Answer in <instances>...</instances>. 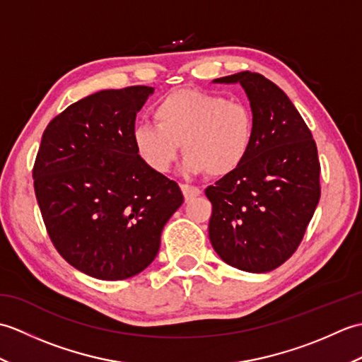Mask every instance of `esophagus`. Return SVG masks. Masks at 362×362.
Returning <instances> with one entry per match:
<instances>
[{
    "label": "esophagus",
    "instance_id": "34e87169",
    "mask_svg": "<svg viewBox=\"0 0 362 362\" xmlns=\"http://www.w3.org/2000/svg\"><path fill=\"white\" fill-rule=\"evenodd\" d=\"M180 189L183 193V197H185V201H191V199H194L201 194V189L193 185H180Z\"/></svg>",
    "mask_w": 362,
    "mask_h": 362
}]
</instances>
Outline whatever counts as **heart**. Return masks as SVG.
Wrapping results in <instances>:
<instances>
[{"mask_svg":"<svg viewBox=\"0 0 362 362\" xmlns=\"http://www.w3.org/2000/svg\"><path fill=\"white\" fill-rule=\"evenodd\" d=\"M152 117L156 126L135 127L134 146L158 174L171 169L180 146L188 174H232L247 158L255 135V117L247 104L199 90H177L161 98Z\"/></svg>","mask_w":362,"mask_h":362,"instance_id":"obj_1","label":"heart"}]
</instances>
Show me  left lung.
Here are the masks:
<instances>
[{
  "label": "left lung",
  "instance_id": "8db88e82",
  "mask_svg": "<svg viewBox=\"0 0 362 362\" xmlns=\"http://www.w3.org/2000/svg\"><path fill=\"white\" fill-rule=\"evenodd\" d=\"M213 82L244 88L255 135L244 163L205 189L210 241L230 266L274 271L296 252L319 204L317 146L286 93L264 76L241 71Z\"/></svg>",
  "mask_w": 362,
  "mask_h": 362
}]
</instances>
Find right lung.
<instances>
[{
	"label": "right lung",
	"mask_w": 362,
	"mask_h": 362,
	"mask_svg": "<svg viewBox=\"0 0 362 362\" xmlns=\"http://www.w3.org/2000/svg\"><path fill=\"white\" fill-rule=\"evenodd\" d=\"M152 93L135 86L83 98L49 122L38 148L34 189L54 247L99 280L144 271L183 202L179 185L134 146L136 113Z\"/></svg>",
	"instance_id": "obj_1"
}]
</instances>
